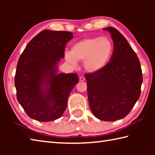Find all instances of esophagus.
<instances>
[{"instance_id":"obj_1","label":"esophagus","mask_w":155,"mask_h":155,"mask_svg":"<svg viewBox=\"0 0 155 155\" xmlns=\"http://www.w3.org/2000/svg\"><path fill=\"white\" fill-rule=\"evenodd\" d=\"M79 80L81 81H85V77H83V76H81V77H80V78H79Z\"/></svg>"}]
</instances>
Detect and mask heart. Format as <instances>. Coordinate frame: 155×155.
I'll list each match as a JSON object with an SVG mask.
<instances>
[{
    "instance_id": "obj_1",
    "label": "heart",
    "mask_w": 155,
    "mask_h": 155,
    "mask_svg": "<svg viewBox=\"0 0 155 155\" xmlns=\"http://www.w3.org/2000/svg\"><path fill=\"white\" fill-rule=\"evenodd\" d=\"M113 51V41L108 37L88 38L72 45L71 52L65 54V58L72 64H76L77 61H83L87 71L96 72L108 64Z\"/></svg>"
}]
</instances>
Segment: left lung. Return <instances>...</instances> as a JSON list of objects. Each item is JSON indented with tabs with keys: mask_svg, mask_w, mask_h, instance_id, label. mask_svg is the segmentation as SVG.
Returning a JSON list of instances; mask_svg holds the SVG:
<instances>
[{
	"mask_svg": "<svg viewBox=\"0 0 155 155\" xmlns=\"http://www.w3.org/2000/svg\"><path fill=\"white\" fill-rule=\"evenodd\" d=\"M103 30L111 35L113 53L104 68L85 74L88 99L95 117L115 121L126 117L139 98L142 70L137 54L124 36L114 27Z\"/></svg>",
	"mask_w": 155,
	"mask_h": 155,
	"instance_id": "8db88e82",
	"label": "left lung"
}]
</instances>
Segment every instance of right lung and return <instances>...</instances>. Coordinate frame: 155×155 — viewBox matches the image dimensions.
Returning a JSON list of instances; mask_svg holds the SVG:
<instances>
[{
    "label": "right lung",
    "instance_id": "add662e5",
    "mask_svg": "<svg viewBox=\"0 0 155 155\" xmlns=\"http://www.w3.org/2000/svg\"><path fill=\"white\" fill-rule=\"evenodd\" d=\"M72 38L71 32L42 31L20 57L15 77L16 98L31 118L54 120L67 108L78 77L76 73L58 74L57 64L64 57L65 45Z\"/></svg>",
    "mask_w": 155,
    "mask_h": 155
}]
</instances>
